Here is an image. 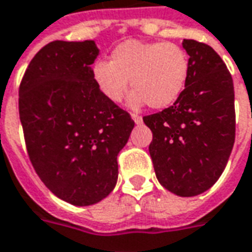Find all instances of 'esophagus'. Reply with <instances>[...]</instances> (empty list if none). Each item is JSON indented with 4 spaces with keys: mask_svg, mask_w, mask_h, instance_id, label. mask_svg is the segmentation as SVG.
<instances>
[{
    "mask_svg": "<svg viewBox=\"0 0 252 252\" xmlns=\"http://www.w3.org/2000/svg\"><path fill=\"white\" fill-rule=\"evenodd\" d=\"M132 120L135 121V124H142L143 123V119L140 117V116H138V114H131Z\"/></svg>",
    "mask_w": 252,
    "mask_h": 252,
    "instance_id": "esophagus-1",
    "label": "esophagus"
}]
</instances>
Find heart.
Here are the masks:
<instances>
[{
	"label": "heart",
	"instance_id": "heart-1",
	"mask_svg": "<svg viewBox=\"0 0 252 252\" xmlns=\"http://www.w3.org/2000/svg\"><path fill=\"white\" fill-rule=\"evenodd\" d=\"M189 73L187 52L172 42L129 39L110 54V61H96L93 77L108 101L119 103L129 89H135L128 105L163 109L173 105L186 89Z\"/></svg>",
	"mask_w": 252,
	"mask_h": 252
}]
</instances>
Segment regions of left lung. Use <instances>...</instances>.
Segmentation results:
<instances>
[{"mask_svg": "<svg viewBox=\"0 0 252 252\" xmlns=\"http://www.w3.org/2000/svg\"><path fill=\"white\" fill-rule=\"evenodd\" d=\"M189 73L179 99L143 117L159 184L179 196L205 192L222 175L235 143V91L226 65L212 47L183 40Z\"/></svg>", "mask_w": 252, "mask_h": 252, "instance_id": "1", "label": "left lung"}]
</instances>
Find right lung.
<instances>
[{
    "instance_id": "1",
    "label": "right lung",
    "mask_w": 252,
    "mask_h": 252,
    "mask_svg": "<svg viewBox=\"0 0 252 252\" xmlns=\"http://www.w3.org/2000/svg\"><path fill=\"white\" fill-rule=\"evenodd\" d=\"M94 40H54L35 54L19 90L31 163L57 198L95 205L113 191L117 156L135 123L96 87Z\"/></svg>"
}]
</instances>
